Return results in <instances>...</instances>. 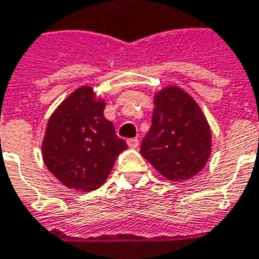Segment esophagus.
Here are the masks:
<instances>
[{
    "mask_svg": "<svg viewBox=\"0 0 259 259\" xmlns=\"http://www.w3.org/2000/svg\"><path fill=\"white\" fill-rule=\"evenodd\" d=\"M126 144H128V146H130L131 149H137L139 146V141L137 138H131L126 141Z\"/></svg>",
    "mask_w": 259,
    "mask_h": 259,
    "instance_id": "esophagus-1",
    "label": "esophagus"
}]
</instances>
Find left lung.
<instances>
[{
    "label": "left lung",
    "instance_id": "left-lung-1",
    "mask_svg": "<svg viewBox=\"0 0 259 259\" xmlns=\"http://www.w3.org/2000/svg\"><path fill=\"white\" fill-rule=\"evenodd\" d=\"M149 133L141 155L168 181H187L208 163L212 131L199 104L180 86L168 85L153 96Z\"/></svg>",
    "mask_w": 259,
    "mask_h": 259
}]
</instances>
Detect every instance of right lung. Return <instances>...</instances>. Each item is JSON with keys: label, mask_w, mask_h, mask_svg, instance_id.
<instances>
[{"label": "right lung", "mask_w": 259, "mask_h": 259, "mask_svg": "<svg viewBox=\"0 0 259 259\" xmlns=\"http://www.w3.org/2000/svg\"><path fill=\"white\" fill-rule=\"evenodd\" d=\"M106 102L92 86H79L50 115L41 144L50 173L71 190L89 192L104 184L128 146L104 117Z\"/></svg>", "instance_id": "add662e5"}]
</instances>
